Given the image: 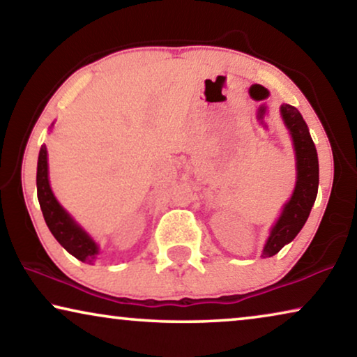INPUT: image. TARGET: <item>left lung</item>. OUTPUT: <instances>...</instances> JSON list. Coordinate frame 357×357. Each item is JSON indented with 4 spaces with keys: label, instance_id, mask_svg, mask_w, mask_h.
Segmentation results:
<instances>
[{
    "label": "left lung",
    "instance_id": "obj_1",
    "mask_svg": "<svg viewBox=\"0 0 357 357\" xmlns=\"http://www.w3.org/2000/svg\"><path fill=\"white\" fill-rule=\"evenodd\" d=\"M281 116L294 144L297 180L294 193L284 204L280 219L271 229L270 237L263 248V258L276 255L286 243L294 241V237L304 227L319 192V158L307 123L299 110L289 104L281 105Z\"/></svg>",
    "mask_w": 357,
    "mask_h": 357
}]
</instances>
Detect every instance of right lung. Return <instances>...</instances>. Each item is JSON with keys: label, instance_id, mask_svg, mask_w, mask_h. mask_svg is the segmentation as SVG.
<instances>
[{"label": "right lung", "instance_id": "right-lung-1", "mask_svg": "<svg viewBox=\"0 0 357 357\" xmlns=\"http://www.w3.org/2000/svg\"><path fill=\"white\" fill-rule=\"evenodd\" d=\"M37 197L40 203V209L48 229L53 237L60 242V245L70 252L73 257L84 263H94L99 253V247L92 241L84 229L76 224L60 203L56 202L55 195L48 182V162L45 144L40 148L37 162Z\"/></svg>", "mask_w": 357, "mask_h": 357}]
</instances>
